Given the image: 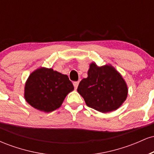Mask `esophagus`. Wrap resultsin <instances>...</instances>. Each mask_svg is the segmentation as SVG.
<instances>
[{"instance_id":"esophagus-1","label":"esophagus","mask_w":154,"mask_h":154,"mask_svg":"<svg viewBox=\"0 0 154 154\" xmlns=\"http://www.w3.org/2000/svg\"><path fill=\"white\" fill-rule=\"evenodd\" d=\"M73 85H74V87H75V89H77V87H78L79 81H77V82H73Z\"/></svg>"}]
</instances>
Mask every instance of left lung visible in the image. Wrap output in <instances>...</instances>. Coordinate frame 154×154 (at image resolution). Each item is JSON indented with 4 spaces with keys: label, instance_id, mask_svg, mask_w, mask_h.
I'll use <instances>...</instances> for the list:
<instances>
[{
    "label": "left lung",
    "instance_id": "1",
    "mask_svg": "<svg viewBox=\"0 0 154 154\" xmlns=\"http://www.w3.org/2000/svg\"><path fill=\"white\" fill-rule=\"evenodd\" d=\"M77 92L88 106L102 113L116 110L128 96V86L122 75L110 64H90L87 78L79 82Z\"/></svg>",
    "mask_w": 154,
    "mask_h": 154
}]
</instances>
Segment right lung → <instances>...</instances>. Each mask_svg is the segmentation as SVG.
Instances as JSON below:
<instances>
[{
  "mask_svg": "<svg viewBox=\"0 0 154 154\" xmlns=\"http://www.w3.org/2000/svg\"><path fill=\"white\" fill-rule=\"evenodd\" d=\"M74 86L68 76L41 67L29 76L24 87V98L29 105L44 112L59 109Z\"/></svg>",
  "mask_w": 154,
  "mask_h": 154,
  "instance_id": "right-lung-1",
  "label": "right lung"
}]
</instances>
